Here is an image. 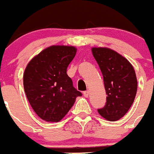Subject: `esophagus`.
Here are the masks:
<instances>
[{
  "instance_id": "1",
  "label": "esophagus",
  "mask_w": 154,
  "mask_h": 154,
  "mask_svg": "<svg viewBox=\"0 0 154 154\" xmlns=\"http://www.w3.org/2000/svg\"><path fill=\"white\" fill-rule=\"evenodd\" d=\"M83 95H84V97H89V95H90V92L88 91H85L83 93Z\"/></svg>"
}]
</instances>
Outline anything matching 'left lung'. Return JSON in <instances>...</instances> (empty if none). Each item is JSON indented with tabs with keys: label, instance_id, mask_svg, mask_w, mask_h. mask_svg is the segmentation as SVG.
Masks as SVG:
<instances>
[{
	"label": "left lung",
	"instance_id": "1",
	"mask_svg": "<svg viewBox=\"0 0 154 154\" xmlns=\"http://www.w3.org/2000/svg\"><path fill=\"white\" fill-rule=\"evenodd\" d=\"M92 53L103 75L107 95L105 106L97 111L107 121L115 122L124 116L133 103L137 92L136 72L127 59L113 50L93 47Z\"/></svg>",
	"mask_w": 154,
	"mask_h": 154
}]
</instances>
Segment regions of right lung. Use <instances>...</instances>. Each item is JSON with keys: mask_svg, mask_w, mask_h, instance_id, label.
Listing matches in <instances>:
<instances>
[{"mask_svg": "<svg viewBox=\"0 0 154 154\" xmlns=\"http://www.w3.org/2000/svg\"><path fill=\"white\" fill-rule=\"evenodd\" d=\"M75 54L74 47L51 46L26 66L23 75L25 93L33 111L46 122L61 121L76 97L82 96L66 72Z\"/></svg>", "mask_w": 154, "mask_h": 154, "instance_id": "add662e5", "label": "right lung"}]
</instances>
